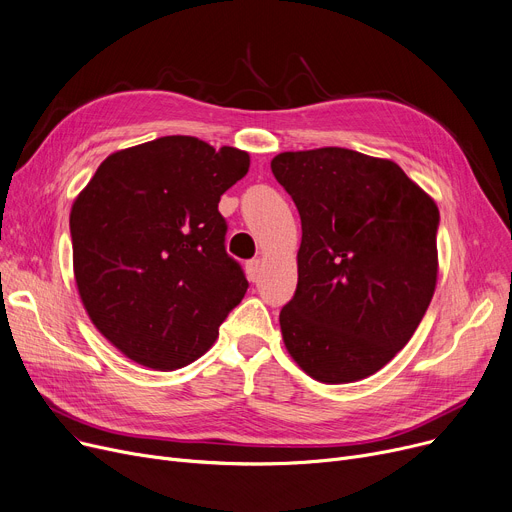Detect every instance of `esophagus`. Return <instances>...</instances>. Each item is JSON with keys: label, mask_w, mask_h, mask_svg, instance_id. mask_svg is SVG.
Listing matches in <instances>:
<instances>
[{"label": "esophagus", "mask_w": 512, "mask_h": 512, "mask_svg": "<svg viewBox=\"0 0 512 512\" xmlns=\"http://www.w3.org/2000/svg\"><path fill=\"white\" fill-rule=\"evenodd\" d=\"M247 276L251 282H255L259 278V259L247 261Z\"/></svg>", "instance_id": "34e87169"}]
</instances>
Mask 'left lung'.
<instances>
[{
	"instance_id": "left-lung-1",
	"label": "left lung",
	"mask_w": 512,
	"mask_h": 512,
	"mask_svg": "<svg viewBox=\"0 0 512 512\" xmlns=\"http://www.w3.org/2000/svg\"><path fill=\"white\" fill-rule=\"evenodd\" d=\"M272 172L303 228L284 344L317 382L363 380L411 340L434 297L440 211L394 161L351 149L286 151Z\"/></svg>"
}]
</instances>
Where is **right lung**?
I'll use <instances>...</instances> for the list:
<instances>
[{
    "mask_svg": "<svg viewBox=\"0 0 512 512\" xmlns=\"http://www.w3.org/2000/svg\"><path fill=\"white\" fill-rule=\"evenodd\" d=\"M249 164L247 151L176 134L112 153L76 197L78 294L128 359L151 369L193 363L245 297L218 203Z\"/></svg>",
    "mask_w": 512,
    "mask_h": 512,
    "instance_id": "1",
    "label": "right lung"
}]
</instances>
